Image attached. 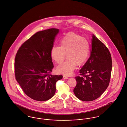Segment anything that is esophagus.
<instances>
[{
    "label": "esophagus",
    "mask_w": 127,
    "mask_h": 127,
    "mask_svg": "<svg viewBox=\"0 0 127 127\" xmlns=\"http://www.w3.org/2000/svg\"><path fill=\"white\" fill-rule=\"evenodd\" d=\"M63 78L64 79H68V78L67 76H66L65 75H63Z\"/></svg>",
    "instance_id": "1"
}]
</instances>
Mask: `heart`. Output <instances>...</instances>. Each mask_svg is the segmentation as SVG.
Instances as JSON below:
<instances>
[{
    "label": "heart",
    "mask_w": 127,
    "mask_h": 127,
    "mask_svg": "<svg viewBox=\"0 0 127 127\" xmlns=\"http://www.w3.org/2000/svg\"><path fill=\"white\" fill-rule=\"evenodd\" d=\"M90 53L88 41L73 32H69L62 39L60 46H54L51 51V57L59 64L66 56L65 62L57 66V71L66 75H71L76 66L81 65L87 60Z\"/></svg>",
    "instance_id": "b5f03b06"
}]
</instances>
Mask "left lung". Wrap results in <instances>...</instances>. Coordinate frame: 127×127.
<instances>
[{"mask_svg": "<svg viewBox=\"0 0 127 127\" xmlns=\"http://www.w3.org/2000/svg\"><path fill=\"white\" fill-rule=\"evenodd\" d=\"M88 60L75 77L77 84L73 92L79 99L91 101L98 98L110 81L112 59L107 46L93 34Z\"/></svg>", "mask_w": 127, "mask_h": 127, "instance_id": "obj_1", "label": "left lung"}]
</instances>
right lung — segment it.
<instances>
[{
  "label": "right lung",
  "mask_w": 127,
  "mask_h": 127,
  "mask_svg": "<svg viewBox=\"0 0 127 127\" xmlns=\"http://www.w3.org/2000/svg\"><path fill=\"white\" fill-rule=\"evenodd\" d=\"M58 29L39 31L25 41L15 57V74L23 92L31 99L45 101L55 95L62 75L51 74L54 64L51 51Z\"/></svg>",
  "instance_id": "obj_1"
}]
</instances>
